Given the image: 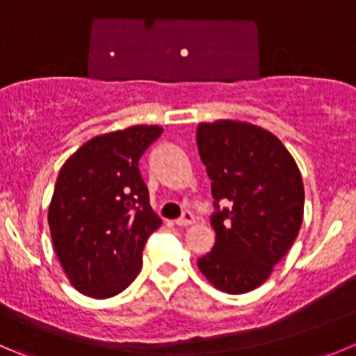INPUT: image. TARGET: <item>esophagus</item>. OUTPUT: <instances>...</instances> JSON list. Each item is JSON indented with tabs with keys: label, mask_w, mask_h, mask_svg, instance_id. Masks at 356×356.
Segmentation results:
<instances>
[{
	"label": "esophagus",
	"mask_w": 356,
	"mask_h": 356,
	"mask_svg": "<svg viewBox=\"0 0 356 356\" xmlns=\"http://www.w3.org/2000/svg\"><path fill=\"white\" fill-rule=\"evenodd\" d=\"M193 223H195V216L193 212H189V211H184L181 218L175 219V225H179V227H189V225H193Z\"/></svg>",
	"instance_id": "34e87169"
}]
</instances>
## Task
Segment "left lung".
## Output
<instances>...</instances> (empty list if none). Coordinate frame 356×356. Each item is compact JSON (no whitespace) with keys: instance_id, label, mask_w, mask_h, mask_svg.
Here are the masks:
<instances>
[{"instance_id":"obj_1","label":"left lung","mask_w":356,"mask_h":356,"mask_svg":"<svg viewBox=\"0 0 356 356\" xmlns=\"http://www.w3.org/2000/svg\"><path fill=\"white\" fill-rule=\"evenodd\" d=\"M197 144L216 209V244L198 258V268L218 290L245 293L267 281L297 238L304 218L300 172L275 135L249 122H202Z\"/></svg>"}]
</instances>
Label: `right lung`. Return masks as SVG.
I'll list each match as a JSON object with an SVG mask.
<instances>
[{
	"label": "right lung",
	"instance_id": "1",
	"mask_svg": "<svg viewBox=\"0 0 356 356\" xmlns=\"http://www.w3.org/2000/svg\"><path fill=\"white\" fill-rule=\"evenodd\" d=\"M163 133L129 126L86 142L59 170L49 228L63 270L92 298L121 293L137 277L149 235L161 227L138 159Z\"/></svg>",
	"mask_w": 356,
	"mask_h": 356
}]
</instances>
